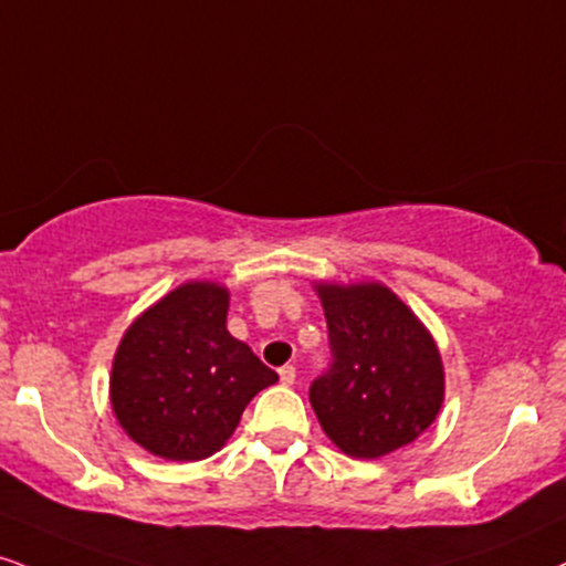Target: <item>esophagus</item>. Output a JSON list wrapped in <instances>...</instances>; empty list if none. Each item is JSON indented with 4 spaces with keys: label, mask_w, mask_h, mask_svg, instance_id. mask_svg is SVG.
I'll return each mask as SVG.
<instances>
[{
    "label": "esophagus",
    "mask_w": 566,
    "mask_h": 566,
    "mask_svg": "<svg viewBox=\"0 0 566 566\" xmlns=\"http://www.w3.org/2000/svg\"><path fill=\"white\" fill-rule=\"evenodd\" d=\"M279 379H282V385H295V366H282Z\"/></svg>",
    "instance_id": "esophagus-1"
}]
</instances>
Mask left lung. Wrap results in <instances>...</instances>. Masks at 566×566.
<instances>
[{
	"mask_svg": "<svg viewBox=\"0 0 566 566\" xmlns=\"http://www.w3.org/2000/svg\"><path fill=\"white\" fill-rule=\"evenodd\" d=\"M332 364L311 385L318 424L343 453L379 459L432 424L446 395L438 345L379 282H318Z\"/></svg>",
	"mask_w": 566,
	"mask_h": 566,
	"instance_id": "1",
	"label": "left lung"
}]
</instances>
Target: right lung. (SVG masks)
<instances>
[{"label": "right lung", "instance_id": "add662e5", "mask_svg": "<svg viewBox=\"0 0 566 566\" xmlns=\"http://www.w3.org/2000/svg\"><path fill=\"white\" fill-rule=\"evenodd\" d=\"M229 290L187 282L128 326L113 358L111 403L118 424L153 455L200 461L234 434L244 406L276 382L227 329Z\"/></svg>", "mask_w": 566, "mask_h": 566}]
</instances>
